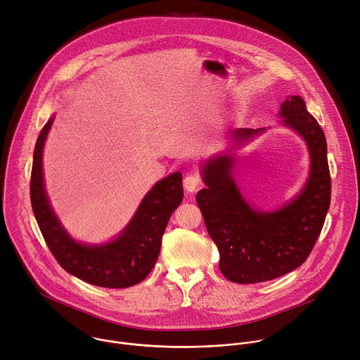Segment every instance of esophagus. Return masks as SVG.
Returning a JSON list of instances; mask_svg holds the SVG:
<instances>
[{
    "label": "esophagus",
    "mask_w": 360,
    "mask_h": 360,
    "mask_svg": "<svg viewBox=\"0 0 360 360\" xmlns=\"http://www.w3.org/2000/svg\"><path fill=\"white\" fill-rule=\"evenodd\" d=\"M200 186V176L198 174H189L184 179V188L188 192H195Z\"/></svg>",
    "instance_id": "34e87169"
}]
</instances>
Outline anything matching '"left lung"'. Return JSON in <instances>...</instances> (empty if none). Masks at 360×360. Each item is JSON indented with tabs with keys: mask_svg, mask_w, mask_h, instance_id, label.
Wrapping results in <instances>:
<instances>
[{
	"mask_svg": "<svg viewBox=\"0 0 360 360\" xmlns=\"http://www.w3.org/2000/svg\"><path fill=\"white\" fill-rule=\"evenodd\" d=\"M279 117L304 139L311 155L306 185L281 210L258 211L243 199L231 174L232 155L215 157L202 167L207 188L196 193V203L218 246L219 269L231 282H265L299 268L312 252L329 210L330 172L321 125L299 95L283 102ZM264 131L238 128L229 136L235 143H243Z\"/></svg>",
	"mask_w": 360,
	"mask_h": 360,
	"instance_id": "left-lung-1",
	"label": "left lung"
}]
</instances>
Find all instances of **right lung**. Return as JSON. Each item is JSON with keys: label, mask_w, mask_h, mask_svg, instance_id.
Returning a JSON list of instances; mask_svg holds the SVG:
<instances>
[{"label": "right lung", "mask_w": 360, "mask_h": 360, "mask_svg": "<svg viewBox=\"0 0 360 360\" xmlns=\"http://www.w3.org/2000/svg\"><path fill=\"white\" fill-rule=\"evenodd\" d=\"M53 121L38 135L30 182L32 211L49 250L68 274L91 285L118 289L142 282L155 266L168 221L184 199L182 174H171L153 185L117 239L102 245L79 243L61 225L44 186L42 149Z\"/></svg>", "instance_id": "right-lung-1"}]
</instances>
